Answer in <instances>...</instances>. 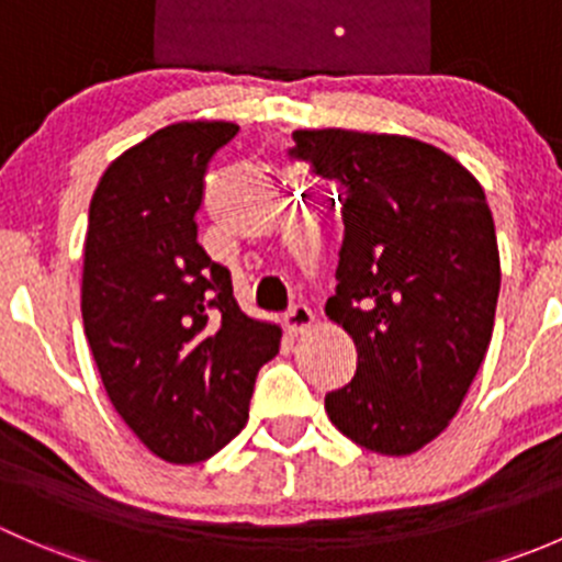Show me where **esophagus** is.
I'll return each mask as SVG.
<instances>
[{"label":"esophagus","mask_w":562,"mask_h":562,"mask_svg":"<svg viewBox=\"0 0 562 562\" xmlns=\"http://www.w3.org/2000/svg\"><path fill=\"white\" fill-rule=\"evenodd\" d=\"M313 323H315V315L307 304H296V307L288 310V315H285L288 331H293V334H304L310 326H313Z\"/></svg>","instance_id":"34e87169"}]
</instances>
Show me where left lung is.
<instances>
[{
	"instance_id": "1",
	"label": "left lung",
	"mask_w": 562,
	"mask_h": 562,
	"mask_svg": "<svg viewBox=\"0 0 562 562\" xmlns=\"http://www.w3.org/2000/svg\"><path fill=\"white\" fill-rule=\"evenodd\" d=\"M293 140L345 223L326 315L359 364L326 413L361 449L413 454L449 427L490 348L501 255L486 195L454 157L407 135L326 127Z\"/></svg>"
}]
</instances>
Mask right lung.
<instances>
[{
	"label": "right lung",
	"mask_w": 562,
	"mask_h": 562,
	"mask_svg": "<svg viewBox=\"0 0 562 562\" xmlns=\"http://www.w3.org/2000/svg\"><path fill=\"white\" fill-rule=\"evenodd\" d=\"M234 122H176L108 166L89 203L81 315L111 405L166 462L217 454L247 424L280 326L245 315L195 212Z\"/></svg>",
	"instance_id": "add662e5"
}]
</instances>
